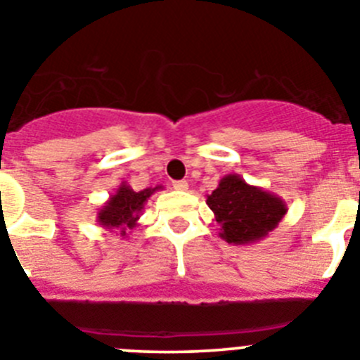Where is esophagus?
Returning a JSON list of instances; mask_svg holds the SVG:
<instances>
[{
	"instance_id": "34e87169",
	"label": "esophagus",
	"mask_w": 360,
	"mask_h": 360,
	"mask_svg": "<svg viewBox=\"0 0 360 360\" xmlns=\"http://www.w3.org/2000/svg\"><path fill=\"white\" fill-rule=\"evenodd\" d=\"M173 187L176 191H187L189 189V184L186 180H176V182H173Z\"/></svg>"
}]
</instances>
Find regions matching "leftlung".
Masks as SVG:
<instances>
[{
    "instance_id": "8db88e82",
    "label": "left lung",
    "mask_w": 360,
    "mask_h": 360,
    "mask_svg": "<svg viewBox=\"0 0 360 360\" xmlns=\"http://www.w3.org/2000/svg\"><path fill=\"white\" fill-rule=\"evenodd\" d=\"M205 202L214 212L219 238L231 245L262 241L288 211L285 200L263 187L250 186L236 173L221 178Z\"/></svg>"
}]
</instances>
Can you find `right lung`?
Here are the masks:
<instances>
[{
  "mask_svg": "<svg viewBox=\"0 0 360 360\" xmlns=\"http://www.w3.org/2000/svg\"><path fill=\"white\" fill-rule=\"evenodd\" d=\"M164 187H148L142 191H133L128 182H122L119 189L108 198L103 207L97 212V224L106 231L117 229L120 238H128L129 231L136 227L144 211L146 202L155 191H162Z\"/></svg>",
  "mask_w": 360,
  "mask_h": 360,
  "instance_id": "add662e5",
  "label": "right lung"
}]
</instances>
